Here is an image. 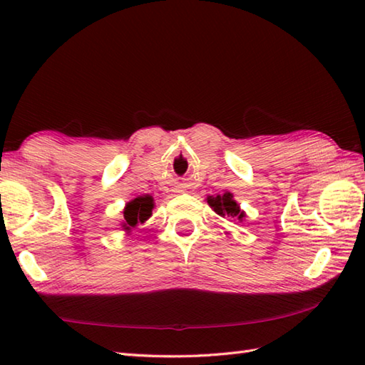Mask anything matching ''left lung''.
<instances>
[{
    "label": "left lung",
    "instance_id": "left-lung-1",
    "mask_svg": "<svg viewBox=\"0 0 365 365\" xmlns=\"http://www.w3.org/2000/svg\"><path fill=\"white\" fill-rule=\"evenodd\" d=\"M207 204L210 205L215 213H218L222 218H234L238 221H243L246 218V213L240 208V204L234 199L232 192L226 191L224 195L216 196H207Z\"/></svg>",
    "mask_w": 365,
    "mask_h": 365
}]
</instances>
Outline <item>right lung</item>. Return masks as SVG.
<instances>
[{
	"label": "right lung",
	"mask_w": 365,
	"mask_h": 365,
	"mask_svg": "<svg viewBox=\"0 0 365 365\" xmlns=\"http://www.w3.org/2000/svg\"><path fill=\"white\" fill-rule=\"evenodd\" d=\"M155 208L153 197L150 195L138 196L131 199L123 208V220L120 222L122 229L130 234L131 230L136 229L139 224H144L152 216V210Z\"/></svg>",
	"instance_id": "1"
}]
</instances>
